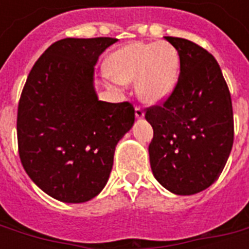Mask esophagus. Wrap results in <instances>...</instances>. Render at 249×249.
<instances>
[{
	"mask_svg": "<svg viewBox=\"0 0 249 249\" xmlns=\"http://www.w3.org/2000/svg\"><path fill=\"white\" fill-rule=\"evenodd\" d=\"M135 113L137 119H142V117H144V110H142V108L139 107V105L135 108Z\"/></svg>",
	"mask_w": 249,
	"mask_h": 249,
	"instance_id": "1",
	"label": "esophagus"
}]
</instances>
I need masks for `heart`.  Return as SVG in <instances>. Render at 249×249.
<instances>
[{"label": "heart", "mask_w": 249, "mask_h": 249, "mask_svg": "<svg viewBox=\"0 0 249 249\" xmlns=\"http://www.w3.org/2000/svg\"><path fill=\"white\" fill-rule=\"evenodd\" d=\"M180 58L168 42H132L116 51L108 64L114 81L137 80V94L144 103H160L178 81Z\"/></svg>", "instance_id": "heart-1"}]
</instances>
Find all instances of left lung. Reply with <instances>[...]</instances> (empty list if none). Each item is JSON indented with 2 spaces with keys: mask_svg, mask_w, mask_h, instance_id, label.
I'll use <instances>...</instances> for the list:
<instances>
[{
  "mask_svg": "<svg viewBox=\"0 0 249 249\" xmlns=\"http://www.w3.org/2000/svg\"><path fill=\"white\" fill-rule=\"evenodd\" d=\"M165 40L178 51L180 74L172 93L145 110L153 128L149 160L162 187L176 195H193L217 180L230 157L232 100L208 51L185 38L168 36Z\"/></svg>",
  "mask_w": 249,
  "mask_h": 249,
  "instance_id": "1",
  "label": "left lung"
}]
</instances>
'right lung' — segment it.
Here are the masks:
<instances>
[{"mask_svg": "<svg viewBox=\"0 0 249 249\" xmlns=\"http://www.w3.org/2000/svg\"><path fill=\"white\" fill-rule=\"evenodd\" d=\"M117 38H62L32 68L17 112L22 167L53 198L84 203L108 181L119 140L132 128L129 101H100L93 88L98 57Z\"/></svg>", "mask_w": 249, "mask_h": 249, "instance_id": "1", "label": "right lung"}]
</instances>
